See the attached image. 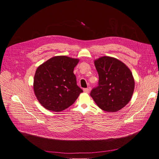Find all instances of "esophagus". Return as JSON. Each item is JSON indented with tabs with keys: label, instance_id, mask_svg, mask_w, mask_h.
<instances>
[{
	"label": "esophagus",
	"instance_id": "34e87169",
	"mask_svg": "<svg viewBox=\"0 0 159 159\" xmlns=\"http://www.w3.org/2000/svg\"><path fill=\"white\" fill-rule=\"evenodd\" d=\"M83 91H84V92H85V93H89V91H90V89L89 88H84Z\"/></svg>",
	"mask_w": 159,
	"mask_h": 159
}]
</instances>
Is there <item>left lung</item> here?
<instances>
[{
    "mask_svg": "<svg viewBox=\"0 0 159 159\" xmlns=\"http://www.w3.org/2000/svg\"><path fill=\"white\" fill-rule=\"evenodd\" d=\"M98 75V85L90 95L96 104L106 112H116L126 106L134 93L135 81L124 63L104 56L94 62Z\"/></svg>",
    "mask_w": 159,
    "mask_h": 159,
    "instance_id": "8db88e82",
    "label": "left lung"
}]
</instances>
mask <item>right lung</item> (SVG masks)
Returning a JSON list of instances; mask_svg holds the SVG:
<instances>
[{"mask_svg":"<svg viewBox=\"0 0 159 159\" xmlns=\"http://www.w3.org/2000/svg\"><path fill=\"white\" fill-rule=\"evenodd\" d=\"M79 61L63 55L55 56L36 70L34 91L44 108L51 111H62L72 105L82 93L73 72Z\"/></svg>","mask_w":159,"mask_h":159,"instance_id":"1","label":"right lung"}]
</instances>
